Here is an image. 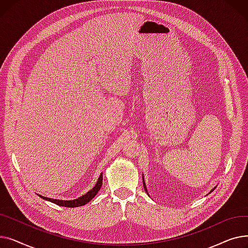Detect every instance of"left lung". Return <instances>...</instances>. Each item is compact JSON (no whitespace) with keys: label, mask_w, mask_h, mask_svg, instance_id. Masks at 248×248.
<instances>
[{"label":"left lung","mask_w":248,"mask_h":248,"mask_svg":"<svg viewBox=\"0 0 248 248\" xmlns=\"http://www.w3.org/2000/svg\"><path fill=\"white\" fill-rule=\"evenodd\" d=\"M142 185H144V188H145L146 192L148 193V190H147V186H146V182H145V178H144V176H142ZM214 189H215V188H213V189L211 190V192H212V191H214ZM211 192H210V193H211Z\"/></svg>","instance_id":"obj_1"}]
</instances>
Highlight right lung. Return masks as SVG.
Wrapping results in <instances>:
<instances>
[{"label":"right lung","instance_id":"obj_1","mask_svg":"<svg viewBox=\"0 0 248 248\" xmlns=\"http://www.w3.org/2000/svg\"><path fill=\"white\" fill-rule=\"evenodd\" d=\"M102 173L100 174L96 184L94 185V187L89 190L87 193H85L84 195H82V196L78 197L76 199H73V200H59V199H53V198H47V197H43L42 195H38L39 197H41L42 199L46 200V201H50L52 203H54L56 205H59V206H62V207H79V206H83L85 204H87L90 200H93L94 198L95 195L98 193V191L100 190L101 188V185H102Z\"/></svg>","mask_w":248,"mask_h":248}]
</instances>
